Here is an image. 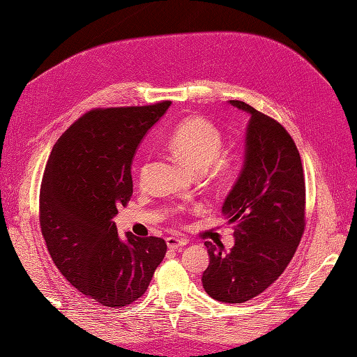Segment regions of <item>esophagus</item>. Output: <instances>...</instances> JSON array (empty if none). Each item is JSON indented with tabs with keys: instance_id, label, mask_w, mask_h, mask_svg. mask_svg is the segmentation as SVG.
I'll return each instance as SVG.
<instances>
[{
	"instance_id": "34e87169",
	"label": "esophagus",
	"mask_w": 357,
	"mask_h": 357,
	"mask_svg": "<svg viewBox=\"0 0 357 357\" xmlns=\"http://www.w3.org/2000/svg\"><path fill=\"white\" fill-rule=\"evenodd\" d=\"M165 241H167V248L169 249H181L187 244V240L178 238V236H169Z\"/></svg>"
}]
</instances>
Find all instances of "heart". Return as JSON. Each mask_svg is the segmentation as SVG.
<instances>
[{"label": "heart", "mask_w": 357, "mask_h": 357, "mask_svg": "<svg viewBox=\"0 0 357 357\" xmlns=\"http://www.w3.org/2000/svg\"><path fill=\"white\" fill-rule=\"evenodd\" d=\"M167 146L193 173L206 172L212 162L216 173L232 170V160L220 155L221 132L201 117H190L178 125Z\"/></svg>", "instance_id": "1"}]
</instances>
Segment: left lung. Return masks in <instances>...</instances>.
<instances>
[{
    "label": "left lung",
    "mask_w": 357,
    "mask_h": 357,
    "mask_svg": "<svg viewBox=\"0 0 357 357\" xmlns=\"http://www.w3.org/2000/svg\"><path fill=\"white\" fill-rule=\"evenodd\" d=\"M250 116L238 179L222 204L234 225L230 250L206 241L202 286L222 303H244L269 288L288 266L305 230V178L298 150L280 123L240 100Z\"/></svg>",
    "instance_id": "1"
}]
</instances>
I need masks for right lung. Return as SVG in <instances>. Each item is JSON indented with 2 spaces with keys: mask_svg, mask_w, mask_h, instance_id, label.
<instances>
[{
  "mask_svg": "<svg viewBox=\"0 0 357 357\" xmlns=\"http://www.w3.org/2000/svg\"><path fill=\"white\" fill-rule=\"evenodd\" d=\"M172 102L93 109L54 145L40 190V226L63 277L108 308L135 302L164 260L162 238H121L113 218L132 195L139 144Z\"/></svg>",
  "mask_w": 357,
  "mask_h": 357,
  "instance_id": "1",
  "label": "right lung"
}]
</instances>
